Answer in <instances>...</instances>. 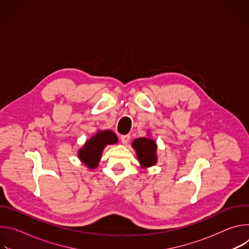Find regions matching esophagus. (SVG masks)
I'll use <instances>...</instances> for the list:
<instances>
[{
	"instance_id": "obj_1",
	"label": "esophagus",
	"mask_w": 249,
	"mask_h": 249,
	"mask_svg": "<svg viewBox=\"0 0 249 249\" xmlns=\"http://www.w3.org/2000/svg\"><path fill=\"white\" fill-rule=\"evenodd\" d=\"M120 139H121V142L123 144H127L130 140V135H122L120 137Z\"/></svg>"
}]
</instances>
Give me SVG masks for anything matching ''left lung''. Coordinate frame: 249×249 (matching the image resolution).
<instances>
[{"label":"left lung","instance_id":"1","mask_svg":"<svg viewBox=\"0 0 249 249\" xmlns=\"http://www.w3.org/2000/svg\"><path fill=\"white\" fill-rule=\"evenodd\" d=\"M133 148L136 150V154L141 164L147 167L152 166L157 161L156 142L149 138H139L132 143Z\"/></svg>","mask_w":249,"mask_h":249}]
</instances>
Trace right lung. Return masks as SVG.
I'll use <instances>...</instances> for the list:
<instances>
[{
    "mask_svg": "<svg viewBox=\"0 0 249 249\" xmlns=\"http://www.w3.org/2000/svg\"><path fill=\"white\" fill-rule=\"evenodd\" d=\"M117 137L112 131H100L89 139L80 150V160L89 168H95L101 158L104 147L108 144H115Z\"/></svg>",
    "mask_w": 249,
    "mask_h": 249,
    "instance_id": "obj_1",
    "label": "right lung"
}]
</instances>
